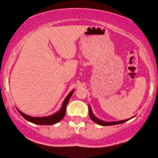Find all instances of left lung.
Returning a JSON list of instances; mask_svg holds the SVG:
<instances>
[{"label":"left lung","instance_id":"left-lung-1","mask_svg":"<svg viewBox=\"0 0 158 158\" xmlns=\"http://www.w3.org/2000/svg\"><path fill=\"white\" fill-rule=\"evenodd\" d=\"M89 116L90 118V119L93 121L94 122H95L96 123L100 125H103V126H108V125H118V124H121L123 123H125L127 121H129L130 119L132 118H131L129 119H126V120H123V121H113V122H107V121H102L101 119H99L98 118L96 117L94 114H93V111H92V109L91 107H90V105H89Z\"/></svg>","mask_w":158,"mask_h":158}]
</instances>
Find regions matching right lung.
Here are the masks:
<instances>
[{"instance_id":"add662e5","label":"right lung","mask_w":158,"mask_h":158,"mask_svg":"<svg viewBox=\"0 0 158 158\" xmlns=\"http://www.w3.org/2000/svg\"><path fill=\"white\" fill-rule=\"evenodd\" d=\"M74 91V89L72 90V91L69 93L68 95H67V97L65 98V100L63 101L62 106H61L60 110L58 111L57 112H56V113H54L52 115H50V116H44V117H33V116H28V115L23 114V112H21V111L19 110V109H17L19 111V113L26 120H27L28 121L31 123H33L41 125H50L57 123L61 121V120L63 118V117L65 116L67 105H68V101L69 99H70L72 95L73 94Z\"/></svg>"}]
</instances>
